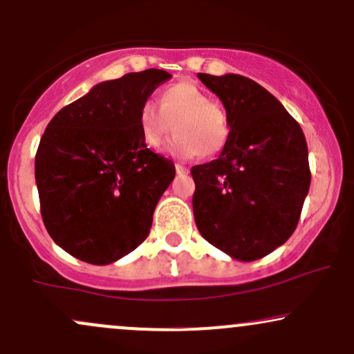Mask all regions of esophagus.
Instances as JSON below:
<instances>
[{"instance_id": "esophagus-1", "label": "esophagus", "mask_w": 354, "mask_h": 354, "mask_svg": "<svg viewBox=\"0 0 354 354\" xmlns=\"http://www.w3.org/2000/svg\"><path fill=\"white\" fill-rule=\"evenodd\" d=\"M176 170H177L178 176H184V174H189V169L184 167V165H182V164H176Z\"/></svg>"}]
</instances>
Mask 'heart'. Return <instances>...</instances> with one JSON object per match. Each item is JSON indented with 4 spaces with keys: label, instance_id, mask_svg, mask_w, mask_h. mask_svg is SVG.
<instances>
[{
    "label": "heart",
    "instance_id": "b5f03b06",
    "mask_svg": "<svg viewBox=\"0 0 354 354\" xmlns=\"http://www.w3.org/2000/svg\"><path fill=\"white\" fill-rule=\"evenodd\" d=\"M159 109L151 102L139 107L137 124L145 145L160 149L174 124L176 137L169 151L182 159L215 157L227 147L230 122L227 112L202 87L184 81L169 86L159 97Z\"/></svg>",
    "mask_w": 354,
    "mask_h": 354
}]
</instances>
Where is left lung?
<instances>
[{"mask_svg":"<svg viewBox=\"0 0 354 354\" xmlns=\"http://www.w3.org/2000/svg\"><path fill=\"white\" fill-rule=\"evenodd\" d=\"M197 77L225 107L230 139L217 159L190 170L195 225L232 259H263L300 220L311 180L305 134L259 82L240 74Z\"/></svg>","mask_w":354,"mask_h":354,"instance_id":"8db88e82","label":"left lung"}]
</instances>
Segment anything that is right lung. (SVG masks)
<instances>
[{
  "label": "right lung",
  "instance_id": "add662e5",
  "mask_svg": "<svg viewBox=\"0 0 354 354\" xmlns=\"http://www.w3.org/2000/svg\"><path fill=\"white\" fill-rule=\"evenodd\" d=\"M170 77L145 69L99 82L46 127L35 160L41 215L76 259L109 265L147 239L176 165L147 149L137 114Z\"/></svg>",
  "mask_w": 354,
  "mask_h": 354
}]
</instances>
